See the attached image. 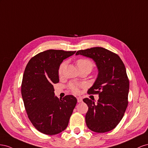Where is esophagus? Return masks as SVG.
<instances>
[{
  "mask_svg": "<svg viewBox=\"0 0 148 148\" xmlns=\"http://www.w3.org/2000/svg\"><path fill=\"white\" fill-rule=\"evenodd\" d=\"M77 102L80 103L82 102V98L81 97H77Z\"/></svg>",
  "mask_w": 148,
  "mask_h": 148,
  "instance_id": "esophagus-1",
  "label": "esophagus"
}]
</instances>
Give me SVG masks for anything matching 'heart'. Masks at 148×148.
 I'll use <instances>...</instances> for the list:
<instances>
[{
  "label": "heart",
  "mask_w": 148,
  "mask_h": 148,
  "mask_svg": "<svg viewBox=\"0 0 148 148\" xmlns=\"http://www.w3.org/2000/svg\"><path fill=\"white\" fill-rule=\"evenodd\" d=\"M76 63V65L78 67L79 69H87L91 71L94 67V64L93 63L92 61L90 60H88L86 58H80L75 62ZM66 66V62L64 61L62 62L60 66L58 69V74L60 75H61L63 73V71H64L65 67ZM82 87H83L82 84H79L75 82H71L69 85L68 87L69 89L71 90L72 92L74 93V94H78L80 91V88Z\"/></svg>",
  "instance_id": "b5f03b06"
}]
</instances>
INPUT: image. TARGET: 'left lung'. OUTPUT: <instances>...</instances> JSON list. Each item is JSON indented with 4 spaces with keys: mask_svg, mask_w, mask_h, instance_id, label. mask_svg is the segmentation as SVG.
I'll return each instance as SVG.
<instances>
[{
    "mask_svg": "<svg viewBox=\"0 0 148 148\" xmlns=\"http://www.w3.org/2000/svg\"><path fill=\"white\" fill-rule=\"evenodd\" d=\"M76 55L90 58L96 62L98 77L88 94H99L97 103L88 98L86 115L87 127L96 133L115 128L123 118L128 104L130 83L124 63L117 54L101 47L79 50Z\"/></svg>",
    "mask_w": 148,
    "mask_h": 148,
    "instance_id": "8db88e82",
    "label": "left lung"
}]
</instances>
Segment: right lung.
<instances>
[{
	"label": "right lung",
	"instance_id": "obj_1",
	"mask_svg": "<svg viewBox=\"0 0 148 148\" xmlns=\"http://www.w3.org/2000/svg\"><path fill=\"white\" fill-rule=\"evenodd\" d=\"M75 53L46 50L32 57L25 67L21 86L25 108L33 125L43 134L54 135L64 131L77 103L72 95L59 99L53 87L60 81L61 63Z\"/></svg>",
	"mask_w": 148,
	"mask_h": 148
}]
</instances>
